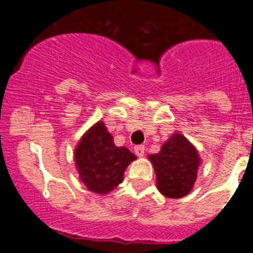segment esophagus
<instances>
[{"mask_svg": "<svg viewBox=\"0 0 253 253\" xmlns=\"http://www.w3.org/2000/svg\"><path fill=\"white\" fill-rule=\"evenodd\" d=\"M144 146H135L134 147V153L137 154L138 157H142L143 154H144Z\"/></svg>", "mask_w": 253, "mask_h": 253, "instance_id": "1", "label": "esophagus"}]
</instances>
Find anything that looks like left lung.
<instances>
[{
  "mask_svg": "<svg viewBox=\"0 0 253 253\" xmlns=\"http://www.w3.org/2000/svg\"><path fill=\"white\" fill-rule=\"evenodd\" d=\"M156 172L157 189L167 198H184L191 191L198 176L200 157L195 147L180 133L163 143L160 153L149 154Z\"/></svg>",
  "mask_w": 253,
  "mask_h": 253,
  "instance_id": "1",
  "label": "left lung"
}]
</instances>
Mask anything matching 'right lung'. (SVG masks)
I'll use <instances>...</instances> for the list:
<instances>
[{"instance_id":"add662e5","label":"right lung","mask_w":253,"mask_h":253,"mask_svg":"<svg viewBox=\"0 0 253 253\" xmlns=\"http://www.w3.org/2000/svg\"><path fill=\"white\" fill-rule=\"evenodd\" d=\"M135 156L125 147H116L102 122L90 128L75 149L76 167L87 189L107 194L123 182L125 169Z\"/></svg>"}]
</instances>
